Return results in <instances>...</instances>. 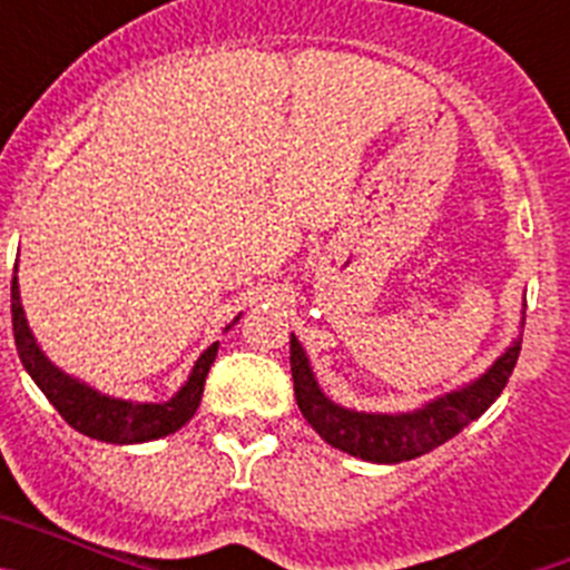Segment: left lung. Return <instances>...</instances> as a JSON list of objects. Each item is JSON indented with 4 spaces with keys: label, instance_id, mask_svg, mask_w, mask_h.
<instances>
[{
    "label": "left lung",
    "instance_id": "left-lung-1",
    "mask_svg": "<svg viewBox=\"0 0 570 570\" xmlns=\"http://www.w3.org/2000/svg\"><path fill=\"white\" fill-rule=\"evenodd\" d=\"M522 325L525 320L520 322V328ZM520 347L522 334L493 360L485 374L425 402L422 407L400 411V414H371V411H354L331 400L316 382L305 347L291 334V374H294L296 405L316 434L345 454L360 456L365 462H382V465L416 460L445 445L462 428L485 414L508 385Z\"/></svg>",
    "mask_w": 570,
    "mask_h": 570
}]
</instances>
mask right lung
<instances>
[{"instance_id":"add662e5","label":"right lung","mask_w":570,"mask_h":570,"mask_svg":"<svg viewBox=\"0 0 570 570\" xmlns=\"http://www.w3.org/2000/svg\"><path fill=\"white\" fill-rule=\"evenodd\" d=\"M10 314H13V340H17L19 360H22L30 380L37 382L39 391L48 396L50 405L57 407L62 420L70 428H77L79 434L99 442H114V445L163 440V436L179 431L196 414L199 400H203L205 376H208L216 351H219V342L203 351V356L190 367V376L185 380V385L168 402L119 400V396H108L97 387H90L88 382L77 380V376L65 374L62 367H57L45 356L37 336L28 328V320H24L17 276L10 282ZM234 322H239V316Z\"/></svg>"}]
</instances>
